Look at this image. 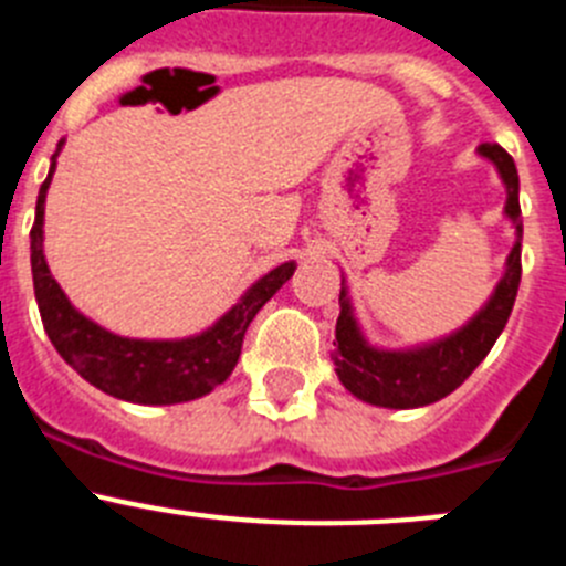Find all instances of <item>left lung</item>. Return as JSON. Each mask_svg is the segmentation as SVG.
<instances>
[{"instance_id":"8db88e82","label":"left lung","mask_w":566,"mask_h":566,"mask_svg":"<svg viewBox=\"0 0 566 566\" xmlns=\"http://www.w3.org/2000/svg\"><path fill=\"white\" fill-rule=\"evenodd\" d=\"M479 155L499 169L507 201L504 214L516 227V243L510 249L504 274L490 300L473 317L453 334L413 348H377L363 337L354 317L348 289H339L337 348H334V371L339 382L357 399L379 408H422L439 402L476 371V365L490 354L499 334L507 326V317L516 303L518 280H522V207H518V172L516 164L499 144H482Z\"/></svg>"}]
</instances>
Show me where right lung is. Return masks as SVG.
Listing matches in <instances>:
<instances>
[{"instance_id":"add662e5","label":"right lung","mask_w":566,"mask_h":566,"mask_svg":"<svg viewBox=\"0 0 566 566\" xmlns=\"http://www.w3.org/2000/svg\"><path fill=\"white\" fill-rule=\"evenodd\" d=\"M62 144L59 142L48 178L39 189L36 221L30 229L33 289L50 343L73 371L82 374L90 385H96L98 391L124 402L178 405L207 397L214 385H221L234 371L249 323L292 277L297 263L289 260L263 274L214 326L195 337L133 339L107 332L73 308L44 260V198H48L50 178L56 172Z\"/></svg>"}]
</instances>
